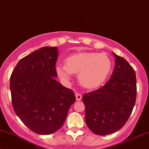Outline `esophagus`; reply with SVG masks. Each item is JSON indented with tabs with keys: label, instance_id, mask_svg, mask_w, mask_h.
Returning <instances> with one entry per match:
<instances>
[{
	"label": "esophagus",
	"instance_id": "obj_1",
	"mask_svg": "<svg viewBox=\"0 0 149 149\" xmlns=\"http://www.w3.org/2000/svg\"><path fill=\"white\" fill-rule=\"evenodd\" d=\"M75 96H76V100L77 101L81 100L82 98V95L80 93H77L75 94Z\"/></svg>",
	"mask_w": 149,
	"mask_h": 149
}]
</instances>
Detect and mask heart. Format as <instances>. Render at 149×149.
Segmentation results:
<instances>
[{
  "label": "heart",
  "instance_id": "b5f03b06",
  "mask_svg": "<svg viewBox=\"0 0 149 149\" xmlns=\"http://www.w3.org/2000/svg\"><path fill=\"white\" fill-rule=\"evenodd\" d=\"M112 64L107 56L95 52H82L70 56L65 63H58L56 70L61 79L68 80L73 74H79L82 86L93 88L99 86L106 80Z\"/></svg>",
  "mask_w": 149,
  "mask_h": 149
}]
</instances>
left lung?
Masks as SVG:
<instances>
[{"label":"left lung","mask_w":149,"mask_h":149,"mask_svg":"<svg viewBox=\"0 0 149 149\" xmlns=\"http://www.w3.org/2000/svg\"><path fill=\"white\" fill-rule=\"evenodd\" d=\"M113 55L116 65L109 81L82 97L86 123L98 135L113 133L122 128L132 113L137 97L134 70L123 57Z\"/></svg>","instance_id":"8db88e82"}]
</instances>
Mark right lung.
<instances>
[{"label":"right lung","instance_id":"right-lung-1","mask_svg":"<svg viewBox=\"0 0 149 149\" xmlns=\"http://www.w3.org/2000/svg\"><path fill=\"white\" fill-rule=\"evenodd\" d=\"M56 47H44L21 59L10 77L12 104L24 125L40 134H50L63 125L76 97L61 85L56 64Z\"/></svg>","mask_w":149,"mask_h":149}]
</instances>
